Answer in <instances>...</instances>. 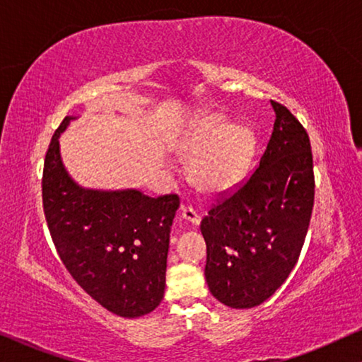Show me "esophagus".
<instances>
[{"mask_svg": "<svg viewBox=\"0 0 362 362\" xmlns=\"http://www.w3.org/2000/svg\"><path fill=\"white\" fill-rule=\"evenodd\" d=\"M182 219L185 221V223L192 224V226H198L199 221H202V218H199V214L195 211V209L190 208V206H185V204H182Z\"/></svg>", "mask_w": 362, "mask_h": 362, "instance_id": "34e87169", "label": "esophagus"}]
</instances>
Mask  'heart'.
Here are the masks:
<instances>
[{
    "mask_svg": "<svg viewBox=\"0 0 362 362\" xmlns=\"http://www.w3.org/2000/svg\"><path fill=\"white\" fill-rule=\"evenodd\" d=\"M255 136L245 127H230L211 118L187 141V153L198 158L192 165V180L199 190L221 195L244 179L249 169Z\"/></svg>",
    "mask_w": 362,
    "mask_h": 362,
    "instance_id": "obj_1",
    "label": "heart"
}]
</instances>
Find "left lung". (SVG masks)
<instances>
[{
  "instance_id": "left-lung-1",
  "label": "left lung",
  "mask_w": 362,
  "mask_h": 362,
  "mask_svg": "<svg viewBox=\"0 0 362 362\" xmlns=\"http://www.w3.org/2000/svg\"><path fill=\"white\" fill-rule=\"evenodd\" d=\"M274 125L257 170L202 221L206 276L224 305L252 309L276 293L299 260L315 197L310 139L288 107L272 100Z\"/></svg>"
}]
</instances>
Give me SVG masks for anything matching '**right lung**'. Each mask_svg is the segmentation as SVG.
<instances>
[{
	"instance_id": "1",
	"label": "right lung",
	"mask_w": 362,
	"mask_h": 362,
	"mask_svg": "<svg viewBox=\"0 0 362 362\" xmlns=\"http://www.w3.org/2000/svg\"><path fill=\"white\" fill-rule=\"evenodd\" d=\"M48 144L42 203L52 240L64 268L90 298L120 317L146 315L165 288L169 234L180 199L151 198L136 190H84L69 179L58 138Z\"/></svg>"
}]
</instances>
